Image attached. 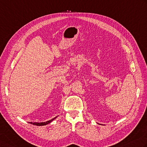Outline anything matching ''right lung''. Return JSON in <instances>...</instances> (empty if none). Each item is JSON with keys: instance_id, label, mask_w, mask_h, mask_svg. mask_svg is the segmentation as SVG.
Listing matches in <instances>:
<instances>
[{"instance_id": "obj_1", "label": "right lung", "mask_w": 147, "mask_h": 147, "mask_svg": "<svg viewBox=\"0 0 147 147\" xmlns=\"http://www.w3.org/2000/svg\"><path fill=\"white\" fill-rule=\"evenodd\" d=\"M58 117V116H57V117H55V118H53V119H52L51 120H48V121H47V122H28L29 123H31V124H33V125H38V126H42V125H47V124H48V123H50V122H51L53 121V120H55L56 119V118Z\"/></svg>"}]
</instances>
